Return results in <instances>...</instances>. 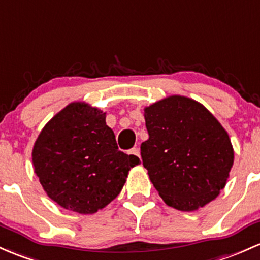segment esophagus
Segmentation results:
<instances>
[{"mask_svg": "<svg viewBox=\"0 0 260 260\" xmlns=\"http://www.w3.org/2000/svg\"><path fill=\"white\" fill-rule=\"evenodd\" d=\"M131 154H133V155H136V156H139V158H141V152H139V148H132V149H131V152H129Z\"/></svg>", "mask_w": 260, "mask_h": 260, "instance_id": "34e87169", "label": "esophagus"}]
</instances>
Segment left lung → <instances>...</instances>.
Masks as SVG:
<instances>
[{
	"label": "left lung",
	"instance_id": "left-lung-1",
	"mask_svg": "<svg viewBox=\"0 0 260 260\" xmlns=\"http://www.w3.org/2000/svg\"><path fill=\"white\" fill-rule=\"evenodd\" d=\"M144 119L142 159L165 204L190 212L217 198L235 161L217 118L195 100L172 95L144 107Z\"/></svg>",
	"mask_w": 260,
	"mask_h": 260
}]
</instances>
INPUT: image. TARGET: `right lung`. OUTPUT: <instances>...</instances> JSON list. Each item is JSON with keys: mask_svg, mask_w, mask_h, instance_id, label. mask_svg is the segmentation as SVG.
<instances>
[{"mask_svg": "<svg viewBox=\"0 0 260 260\" xmlns=\"http://www.w3.org/2000/svg\"><path fill=\"white\" fill-rule=\"evenodd\" d=\"M45 193L64 209L91 215L106 207L141 160L118 150L106 112L71 102L43 127L32 150Z\"/></svg>", "mask_w": 260, "mask_h": 260, "instance_id": "add662e5", "label": "right lung"}]
</instances>
